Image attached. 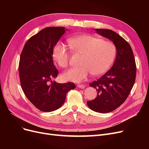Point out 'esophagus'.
Wrapping results in <instances>:
<instances>
[{
    "instance_id": "1",
    "label": "esophagus",
    "mask_w": 149,
    "mask_h": 149,
    "mask_svg": "<svg viewBox=\"0 0 149 149\" xmlns=\"http://www.w3.org/2000/svg\"><path fill=\"white\" fill-rule=\"evenodd\" d=\"M77 86L79 88H81V89H84L85 88V86L83 85V84H77Z\"/></svg>"
}]
</instances>
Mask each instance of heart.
I'll list each match as a JSON object with an SVG mask.
<instances>
[{
    "label": "heart",
    "instance_id": "heart-1",
    "mask_svg": "<svg viewBox=\"0 0 149 149\" xmlns=\"http://www.w3.org/2000/svg\"><path fill=\"white\" fill-rule=\"evenodd\" d=\"M73 52L83 55L81 66L72 68L62 75L65 81L80 83L89 74L99 76L104 74L113 63L116 48L113 43L90 35H81L68 40ZM52 57L58 65L65 68L68 65L69 52L64 44L57 43L52 51Z\"/></svg>",
    "mask_w": 149,
    "mask_h": 149
}]
</instances>
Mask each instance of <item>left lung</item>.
Returning <instances> with one entry per match:
<instances>
[{
    "mask_svg": "<svg viewBox=\"0 0 149 149\" xmlns=\"http://www.w3.org/2000/svg\"><path fill=\"white\" fill-rule=\"evenodd\" d=\"M96 32L114 43L116 58L111 68L97 81L89 84L97 91V97L87 101L91 110L107 113L119 107L127 98L136 77V65L130 45L115 31L96 29Z\"/></svg>",
    "mask_w": 149,
    "mask_h": 149,
    "instance_id": "obj_1",
    "label": "left lung"
}]
</instances>
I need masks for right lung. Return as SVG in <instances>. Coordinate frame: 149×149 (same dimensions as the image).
<instances>
[{
  "instance_id": "add662e5",
  "label": "right lung",
  "mask_w": 149,
  "mask_h": 149,
  "mask_svg": "<svg viewBox=\"0 0 149 149\" xmlns=\"http://www.w3.org/2000/svg\"><path fill=\"white\" fill-rule=\"evenodd\" d=\"M67 29L63 26L45 28L25 44L19 61L22 90L39 110L51 112L63 104L67 93L75 88L73 83H58L52 79L58 71L53 64L52 51Z\"/></svg>"
}]
</instances>
